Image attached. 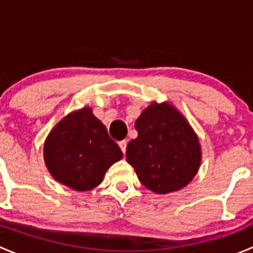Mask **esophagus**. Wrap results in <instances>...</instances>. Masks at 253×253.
<instances>
[{
  "label": "esophagus",
  "mask_w": 253,
  "mask_h": 253,
  "mask_svg": "<svg viewBox=\"0 0 253 253\" xmlns=\"http://www.w3.org/2000/svg\"><path fill=\"white\" fill-rule=\"evenodd\" d=\"M119 147L121 148V150H122V153H126V148H127V142L126 141H120L119 142Z\"/></svg>",
  "instance_id": "1"
}]
</instances>
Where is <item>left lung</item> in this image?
<instances>
[{
	"mask_svg": "<svg viewBox=\"0 0 253 253\" xmlns=\"http://www.w3.org/2000/svg\"><path fill=\"white\" fill-rule=\"evenodd\" d=\"M138 137L127 144V162L139 181L155 193H169L187 186L201 165L197 134L169 103H152L137 119Z\"/></svg>",
	"mask_w": 253,
	"mask_h": 253,
	"instance_id": "left-lung-1",
	"label": "left lung"
}]
</instances>
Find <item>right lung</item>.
I'll return each instance as SVG.
<instances>
[{
  "label": "right lung",
  "mask_w": 253,
  "mask_h": 253,
  "mask_svg": "<svg viewBox=\"0 0 253 253\" xmlns=\"http://www.w3.org/2000/svg\"><path fill=\"white\" fill-rule=\"evenodd\" d=\"M122 158L116 142L90 108L71 112L48 133L44 160L58 182L76 191H90Z\"/></svg>",
  "instance_id": "obj_1"
}]
</instances>
